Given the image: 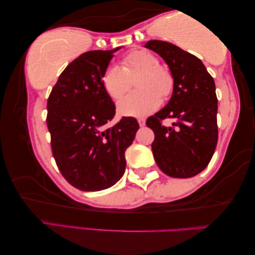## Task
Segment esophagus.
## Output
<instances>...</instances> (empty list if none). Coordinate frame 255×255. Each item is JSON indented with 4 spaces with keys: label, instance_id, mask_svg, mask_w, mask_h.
Masks as SVG:
<instances>
[{
    "label": "esophagus",
    "instance_id": "obj_1",
    "mask_svg": "<svg viewBox=\"0 0 255 255\" xmlns=\"http://www.w3.org/2000/svg\"><path fill=\"white\" fill-rule=\"evenodd\" d=\"M137 123H139L140 127H144V125H145V120L144 119H137Z\"/></svg>",
    "mask_w": 255,
    "mask_h": 255
}]
</instances>
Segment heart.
<instances>
[{
	"label": "heart",
	"mask_w": 255,
	"mask_h": 255,
	"mask_svg": "<svg viewBox=\"0 0 255 255\" xmlns=\"http://www.w3.org/2000/svg\"><path fill=\"white\" fill-rule=\"evenodd\" d=\"M137 76L135 87L139 91L128 95L119 104V112L123 116L142 118L156 111L160 105V97L167 98L173 91V77L159 65L152 53L136 49L127 54L122 66L112 65L103 74L102 82L112 99L120 100L131 89L133 79Z\"/></svg>",
	"instance_id": "b5f03b06"
}]
</instances>
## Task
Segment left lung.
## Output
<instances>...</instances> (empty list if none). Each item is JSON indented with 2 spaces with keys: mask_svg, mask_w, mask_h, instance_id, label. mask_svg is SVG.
<instances>
[{
  "mask_svg": "<svg viewBox=\"0 0 255 255\" xmlns=\"http://www.w3.org/2000/svg\"><path fill=\"white\" fill-rule=\"evenodd\" d=\"M144 46L164 58L174 79L168 104L145 122L155 133L153 158L170 177L195 176L210 162L218 141L214 78L201 60L176 45L149 40ZM167 118L174 120L170 127L162 124Z\"/></svg>",
  "mask_w": 255,
  "mask_h": 255,
  "instance_id": "1",
  "label": "left lung"
}]
</instances>
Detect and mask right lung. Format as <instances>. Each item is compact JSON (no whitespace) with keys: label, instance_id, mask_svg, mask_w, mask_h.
I'll list each match as a JSON object with an SVG mask.
<instances>
[{"label":"right lung","instance_id":"add662e5","mask_svg":"<svg viewBox=\"0 0 255 255\" xmlns=\"http://www.w3.org/2000/svg\"><path fill=\"white\" fill-rule=\"evenodd\" d=\"M118 49L81 54L60 74L47 100L53 157L63 177L81 191L105 190L120 181L125 150L139 130L134 118L105 127L115 105L102 78Z\"/></svg>","mask_w":255,"mask_h":255}]
</instances>
